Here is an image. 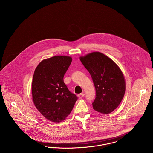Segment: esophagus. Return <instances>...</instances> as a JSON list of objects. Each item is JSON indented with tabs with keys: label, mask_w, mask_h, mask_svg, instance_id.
<instances>
[{
	"label": "esophagus",
	"mask_w": 153,
	"mask_h": 153,
	"mask_svg": "<svg viewBox=\"0 0 153 153\" xmlns=\"http://www.w3.org/2000/svg\"><path fill=\"white\" fill-rule=\"evenodd\" d=\"M78 97L79 98H82L84 97V94H79L78 95Z\"/></svg>",
	"instance_id": "obj_1"
}]
</instances>
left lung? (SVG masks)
I'll use <instances>...</instances> for the list:
<instances>
[{
	"label": "left lung",
	"mask_w": 153,
	"mask_h": 153,
	"mask_svg": "<svg viewBox=\"0 0 153 153\" xmlns=\"http://www.w3.org/2000/svg\"><path fill=\"white\" fill-rule=\"evenodd\" d=\"M94 84L96 97L93 109L107 114L120 104L126 91L124 75L120 67L108 56L94 52L80 56Z\"/></svg>",
	"instance_id": "1"
}]
</instances>
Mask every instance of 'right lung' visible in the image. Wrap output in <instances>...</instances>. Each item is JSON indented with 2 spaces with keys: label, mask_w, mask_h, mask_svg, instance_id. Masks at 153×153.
Instances as JSON below:
<instances>
[{
  "label": "right lung",
  "mask_w": 153,
  "mask_h": 153,
  "mask_svg": "<svg viewBox=\"0 0 153 153\" xmlns=\"http://www.w3.org/2000/svg\"><path fill=\"white\" fill-rule=\"evenodd\" d=\"M72 60L71 56H55L42 60L34 71L32 101L44 117L53 123L65 120L78 99L63 79Z\"/></svg>",
  "instance_id": "obj_1"
}]
</instances>
